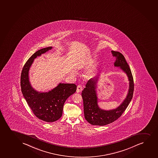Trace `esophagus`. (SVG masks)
Masks as SVG:
<instances>
[{
	"label": "esophagus",
	"instance_id": "esophagus-1",
	"mask_svg": "<svg viewBox=\"0 0 158 158\" xmlns=\"http://www.w3.org/2000/svg\"><path fill=\"white\" fill-rule=\"evenodd\" d=\"M82 90V87L81 85H78L77 88V93H80Z\"/></svg>",
	"mask_w": 158,
	"mask_h": 158
}]
</instances>
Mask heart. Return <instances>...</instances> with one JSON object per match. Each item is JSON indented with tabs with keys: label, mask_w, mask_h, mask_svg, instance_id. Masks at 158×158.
I'll use <instances>...</instances> for the list:
<instances>
[{
	"label": "heart",
	"mask_w": 158,
	"mask_h": 158,
	"mask_svg": "<svg viewBox=\"0 0 158 158\" xmlns=\"http://www.w3.org/2000/svg\"><path fill=\"white\" fill-rule=\"evenodd\" d=\"M91 73H92V70H89L88 71L87 74H88V75H90L91 74Z\"/></svg>",
	"instance_id": "1"
}]
</instances>
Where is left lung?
Listing matches in <instances>:
<instances>
[{
	"label": "left lung",
	"mask_w": 158,
	"mask_h": 158,
	"mask_svg": "<svg viewBox=\"0 0 158 158\" xmlns=\"http://www.w3.org/2000/svg\"><path fill=\"white\" fill-rule=\"evenodd\" d=\"M116 58L114 66L119 67L128 77L129 89L126 98L118 107L114 110H103L99 107L96 88L98 76L91 78L87 82L85 87L82 91L84 102V115L88 122L93 125L104 126L113 123L121 117L132 100L133 95L134 81L131 70L124 56L120 52L111 51Z\"/></svg>",
	"instance_id": "1"
}]
</instances>
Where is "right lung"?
Wrapping results in <instances>:
<instances>
[{"instance_id": "1", "label": "right lung", "mask_w": 158, "mask_h": 158, "mask_svg": "<svg viewBox=\"0 0 158 158\" xmlns=\"http://www.w3.org/2000/svg\"><path fill=\"white\" fill-rule=\"evenodd\" d=\"M52 48L48 47L34 53L24 65L21 76V89L26 102L34 114L46 122H53L61 117L64 102L77 90V85L74 84L60 83L54 89L46 93L39 92L32 87L28 73L34 60Z\"/></svg>"}]
</instances>
